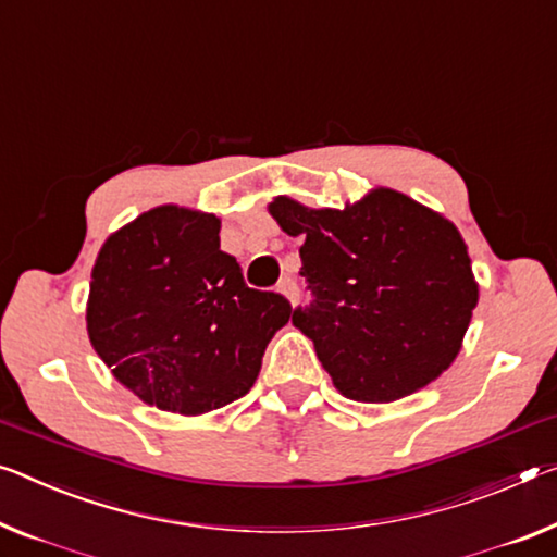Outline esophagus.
<instances>
[{
  "label": "esophagus",
  "instance_id": "1",
  "mask_svg": "<svg viewBox=\"0 0 557 557\" xmlns=\"http://www.w3.org/2000/svg\"><path fill=\"white\" fill-rule=\"evenodd\" d=\"M278 290L281 294H284L290 304H296L298 301V286H296V281L290 278V276H286V278H281V284H278Z\"/></svg>",
  "mask_w": 557,
  "mask_h": 557
}]
</instances>
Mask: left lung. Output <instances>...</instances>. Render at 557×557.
Here are the masks:
<instances>
[{
	"label": "left lung",
	"instance_id": "obj_1",
	"mask_svg": "<svg viewBox=\"0 0 557 557\" xmlns=\"http://www.w3.org/2000/svg\"><path fill=\"white\" fill-rule=\"evenodd\" d=\"M269 213L304 238L301 276L313 301L290 323L313 341L341 396L393 404L448 371L478 306L453 221L386 186L344 209L276 196Z\"/></svg>",
	"mask_w": 557,
	"mask_h": 557
}]
</instances>
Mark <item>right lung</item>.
<instances>
[{
	"label": "right lung",
	"instance_id": "1",
	"mask_svg": "<svg viewBox=\"0 0 557 557\" xmlns=\"http://www.w3.org/2000/svg\"><path fill=\"white\" fill-rule=\"evenodd\" d=\"M221 219L176 203L144 211L101 244L87 331L114 379L144 404L203 416L246 396L290 304L244 284L221 251Z\"/></svg>",
	"mask_w": 557,
	"mask_h": 557
}]
</instances>
